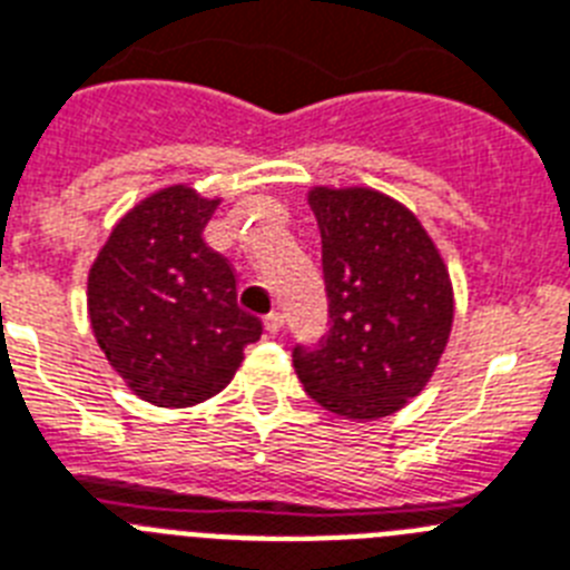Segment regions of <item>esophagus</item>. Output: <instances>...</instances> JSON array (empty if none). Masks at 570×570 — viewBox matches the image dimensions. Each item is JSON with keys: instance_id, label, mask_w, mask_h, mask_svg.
<instances>
[{"instance_id": "1", "label": "esophagus", "mask_w": 570, "mask_h": 570, "mask_svg": "<svg viewBox=\"0 0 570 570\" xmlns=\"http://www.w3.org/2000/svg\"><path fill=\"white\" fill-rule=\"evenodd\" d=\"M263 327H266V333H272V336H275V333H281V327H284V315L269 313L266 318H263Z\"/></svg>"}]
</instances>
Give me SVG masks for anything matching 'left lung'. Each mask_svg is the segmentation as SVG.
I'll use <instances>...</instances> for the list:
<instances>
[{
  "label": "left lung",
  "mask_w": 570,
  "mask_h": 570,
  "mask_svg": "<svg viewBox=\"0 0 570 570\" xmlns=\"http://www.w3.org/2000/svg\"><path fill=\"white\" fill-rule=\"evenodd\" d=\"M307 199L322 232L330 330L315 351L295 347V374L338 417H389L429 385L446 351L452 277L423 223L389 194L315 185Z\"/></svg>",
  "instance_id": "left-lung-1"
}]
</instances>
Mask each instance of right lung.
I'll return each mask as SVG.
<instances>
[{
  "label": "right lung",
  "instance_id": "1",
  "mask_svg": "<svg viewBox=\"0 0 570 570\" xmlns=\"http://www.w3.org/2000/svg\"><path fill=\"white\" fill-rule=\"evenodd\" d=\"M219 196L170 185L124 214L86 281L89 322L112 371L159 409L226 389L261 318L237 307L232 263L203 240Z\"/></svg>",
  "mask_w": 570,
  "mask_h": 570
}]
</instances>
